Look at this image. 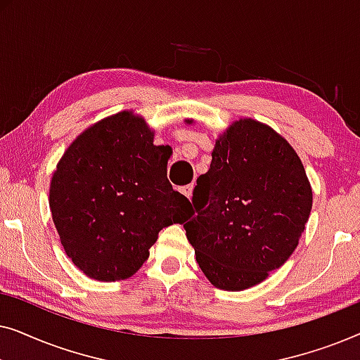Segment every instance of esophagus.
<instances>
[{"instance_id":"34e87169","label":"esophagus","mask_w":360,"mask_h":360,"mask_svg":"<svg viewBox=\"0 0 360 360\" xmlns=\"http://www.w3.org/2000/svg\"><path fill=\"white\" fill-rule=\"evenodd\" d=\"M181 193H184L186 198H191V193H193V185H186V186H181L180 188Z\"/></svg>"}]
</instances>
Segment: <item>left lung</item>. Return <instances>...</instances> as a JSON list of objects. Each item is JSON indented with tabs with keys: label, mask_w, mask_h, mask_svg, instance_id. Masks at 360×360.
<instances>
[{
	"label": "left lung",
	"mask_w": 360,
	"mask_h": 360,
	"mask_svg": "<svg viewBox=\"0 0 360 360\" xmlns=\"http://www.w3.org/2000/svg\"><path fill=\"white\" fill-rule=\"evenodd\" d=\"M211 157L210 170L196 180L195 211L184 228L206 278L216 288L240 292L293 254L313 191L293 147L250 117L233 122Z\"/></svg>",
	"instance_id": "8db88e82"
}]
</instances>
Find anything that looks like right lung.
Masks as SVG:
<instances>
[{
	"label": "right lung",
	"instance_id": "obj_1",
	"mask_svg": "<svg viewBox=\"0 0 360 360\" xmlns=\"http://www.w3.org/2000/svg\"><path fill=\"white\" fill-rule=\"evenodd\" d=\"M167 162L132 111L88 127L58 160L49 206L63 249L86 277H132L160 231L191 214L188 198L167 180Z\"/></svg>",
	"mask_w": 360,
	"mask_h": 360
}]
</instances>
